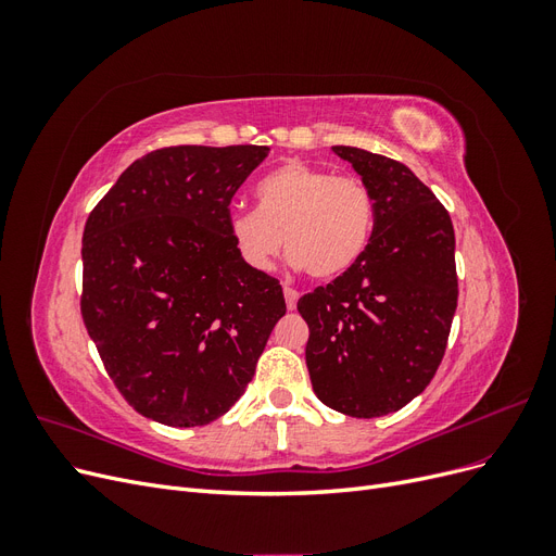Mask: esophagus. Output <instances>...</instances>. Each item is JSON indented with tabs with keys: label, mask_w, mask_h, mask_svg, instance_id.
<instances>
[{
	"label": "esophagus",
	"mask_w": 556,
	"mask_h": 556,
	"mask_svg": "<svg viewBox=\"0 0 556 556\" xmlns=\"http://www.w3.org/2000/svg\"><path fill=\"white\" fill-rule=\"evenodd\" d=\"M282 292H285V304H288V308H290V311H294V308H296V301H299V292H296V290H292L290 285H285V290H282Z\"/></svg>",
	"instance_id": "esophagus-1"
}]
</instances>
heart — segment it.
Returning <instances> with one entry per match:
<instances>
[{"mask_svg": "<svg viewBox=\"0 0 556 556\" xmlns=\"http://www.w3.org/2000/svg\"><path fill=\"white\" fill-rule=\"evenodd\" d=\"M257 208L229 215V233L245 264L268 271L282 245L294 268L336 278L355 266L371 241L374 197L357 176L290 162L257 185Z\"/></svg>", "mask_w": 556, "mask_h": 556, "instance_id": "heart-1", "label": "heart"}]
</instances>
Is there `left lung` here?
I'll return each mask as SVG.
<instances>
[{
	"mask_svg": "<svg viewBox=\"0 0 556 556\" xmlns=\"http://www.w3.org/2000/svg\"><path fill=\"white\" fill-rule=\"evenodd\" d=\"M374 197V233L359 262L299 299L311 329L315 396L350 417L396 413L439 368L454 311L452 220L406 164L352 146L331 148Z\"/></svg>",
	"mask_w": 556,
	"mask_h": 556,
	"instance_id": "8db88e82",
	"label": "left lung"
}]
</instances>
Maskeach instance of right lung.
<instances>
[{
  "label": "right lung",
  "instance_id": "right-lung-1",
  "mask_svg": "<svg viewBox=\"0 0 556 556\" xmlns=\"http://www.w3.org/2000/svg\"><path fill=\"white\" fill-rule=\"evenodd\" d=\"M266 146H172L131 162L83 231V323L129 406L204 427L241 399L285 315L243 262L229 204Z\"/></svg>",
  "mask_w": 556,
  "mask_h": 556
}]
</instances>
